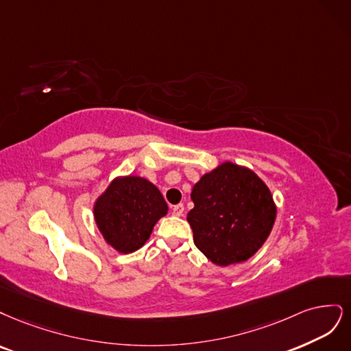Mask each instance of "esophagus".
<instances>
[{
    "label": "esophagus",
    "instance_id": "obj_1",
    "mask_svg": "<svg viewBox=\"0 0 351 351\" xmlns=\"http://www.w3.org/2000/svg\"><path fill=\"white\" fill-rule=\"evenodd\" d=\"M172 214L173 216H182L184 214V204H176V206H173L172 207Z\"/></svg>",
    "mask_w": 351,
    "mask_h": 351
}]
</instances>
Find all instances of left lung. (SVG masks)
Returning a JSON list of instances; mask_svg holds the SVG:
<instances>
[{
	"label": "left lung",
	"instance_id": "obj_1",
	"mask_svg": "<svg viewBox=\"0 0 351 351\" xmlns=\"http://www.w3.org/2000/svg\"><path fill=\"white\" fill-rule=\"evenodd\" d=\"M188 223L194 243L213 264L228 267L250 259L273 229V195L251 169L224 162L192 188Z\"/></svg>",
	"mask_w": 351,
	"mask_h": 351
}]
</instances>
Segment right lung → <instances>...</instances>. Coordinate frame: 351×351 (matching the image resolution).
<instances>
[{
	"instance_id": "1",
	"label": "right lung",
	"mask_w": 351,
	"mask_h": 351,
	"mask_svg": "<svg viewBox=\"0 0 351 351\" xmlns=\"http://www.w3.org/2000/svg\"><path fill=\"white\" fill-rule=\"evenodd\" d=\"M156 185L141 176H118L93 206L97 229L108 245L131 254L149 241L154 224L167 214Z\"/></svg>"
}]
</instances>
